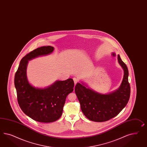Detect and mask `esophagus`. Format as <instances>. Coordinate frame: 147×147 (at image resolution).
Masks as SVG:
<instances>
[{"instance_id": "34e87169", "label": "esophagus", "mask_w": 147, "mask_h": 147, "mask_svg": "<svg viewBox=\"0 0 147 147\" xmlns=\"http://www.w3.org/2000/svg\"><path fill=\"white\" fill-rule=\"evenodd\" d=\"M73 80H74V84H77V83L78 82V81H79L78 79V78H73Z\"/></svg>"}]
</instances>
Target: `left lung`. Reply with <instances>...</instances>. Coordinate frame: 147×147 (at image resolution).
Returning a JSON list of instances; mask_svg holds the SVG:
<instances>
[{
    "label": "left lung",
    "instance_id": "obj_1",
    "mask_svg": "<svg viewBox=\"0 0 147 147\" xmlns=\"http://www.w3.org/2000/svg\"><path fill=\"white\" fill-rule=\"evenodd\" d=\"M118 61L123 70V79L117 90L103 94L94 90L81 82L75 87L81 109L88 119L104 122L118 115L126 107L129 99L131 88L128 82V70L119 55Z\"/></svg>",
    "mask_w": 147,
    "mask_h": 147
}]
</instances>
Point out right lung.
<instances>
[{
	"instance_id": "add662e5",
	"label": "right lung",
	"mask_w": 147,
	"mask_h": 147,
	"mask_svg": "<svg viewBox=\"0 0 147 147\" xmlns=\"http://www.w3.org/2000/svg\"><path fill=\"white\" fill-rule=\"evenodd\" d=\"M54 48L51 46L37 48L24 56L14 77L17 98L20 108L32 119L40 123L54 122L63 113L66 98L73 91L72 79L56 81L51 86L40 88L32 86L27 76L28 61L40 56L51 54Z\"/></svg>"
}]
</instances>
